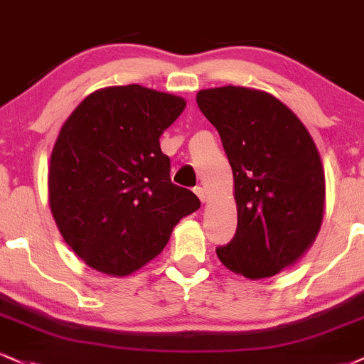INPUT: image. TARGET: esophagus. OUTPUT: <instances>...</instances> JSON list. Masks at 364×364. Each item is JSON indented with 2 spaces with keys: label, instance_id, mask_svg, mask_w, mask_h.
I'll return each instance as SVG.
<instances>
[{
  "label": "esophagus",
  "instance_id": "obj_1",
  "mask_svg": "<svg viewBox=\"0 0 364 364\" xmlns=\"http://www.w3.org/2000/svg\"><path fill=\"white\" fill-rule=\"evenodd\" d=\"M195 193H196V196H198V198H200L201 203H205V201H207V193H205L203 188L196 186V188H195Z\"/></svg>",
  "mask_w": 364,
  "mask_h": 364
}]
</instances>
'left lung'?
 Here are the masks:
<instances>
[{"mask_svg": "<svg viewBox=\"0 0 364 364\" xmlns=\"http://www.w3.org/2000/svg\"><path fill=\"white\" fill-rule=\"evenodd\" d=\"M198 108L217 129L234 173L237 230L217 247L225 268L249 279L278 274L312 246L326 176L309 130L287 105L242 86L201 90Z\"/></svg>", "mask_w": 364, "mask_h": 364, "instance_id": "obj_1", "label": "left lung"}]
</instances>
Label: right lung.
I'll return each instance as SVG.
<instances>
[{"label": "right lung", "instance_id": "1", "mask_svg": "<svg viewBox=\"0 0 364 364\" xmlns=\"http://www.w3.org/2000/svg\"><path fill=\"white\" fill-rule=\"evenodd\" d=\"M179 96L140 85L95 91L60 129L49 166V203L65 244L90 268L134 273L200 208L169 178L159 137L185 110Z\"/></svg>", "mask_w": 364, "mask_h": 364}]
</instances>
